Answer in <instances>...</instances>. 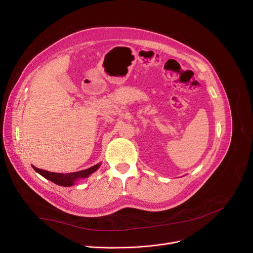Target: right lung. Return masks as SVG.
Returning a JSON list of instances; mask_svg holds the SVG:
<instances>
[{"label":"right lung","instance_id":"right-lung-1","mask_svg":"<svg viewBox=\"0 0 253 253\" xmlns=\"http://www.w3.org/2000/svg\"><path fill=\"white\" fill-rule=\"evenodd\" d=\"M99 166H100V164H97V165H94V166L88 168V169H86V170H82V171L73 172V173H67V174L47 172V171L39 169V168H37L35 166H32V168L35 169V171L37 173L42 175L43 178L54 182L57 185H60V186L69 187V186H72V185L75 183V181H77L78 179L89 177V175H91L98 169Z\"/></svg>","mask_w":253,"mask_h":253}]
</instances>
